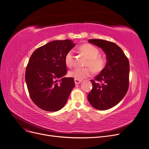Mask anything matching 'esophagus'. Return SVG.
Instances as JSON below:
<instances>
[{
    "instance_id": "34e87169",
    "label": "esophagus",
    "mask_w": 149,
    "mask_h": 149,
    "mask_svg": "<svg viewBox=\"0 0 149 149\" xmlns=\"http://www.w3.org/2000/svg\"><path fill=\"white\" fill-rule=\"evenodd\" d=\"M74 81H75V84H78L81 82L82 81L81 80H78V79H74Z\"/></svg>"
}]
</instances>
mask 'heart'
I'll use <instances>...</instances> for the list:
<instances>
[{"instance_id":"obj_1","label":"heart","mask_w":149,"mask_h":149,"mask_svg":"<svg viewBox=\"0 0 149 149\" xmlns=\"http://www.w3.org/2000/svg\"><path fill=\"white\" fill-rule=\"evenodd\" d=\"M79 51L87 58L84 68H76L70 71L69 75L78 80L90 76L92 71L94 73L101 72L107 65V60L104 56L99 55L100 50L91 44H84L79 48ZM65 62L67 66L71 68L74 65V55L72 50L68 52L65 56Z\"/></svg>"}]
</instances>
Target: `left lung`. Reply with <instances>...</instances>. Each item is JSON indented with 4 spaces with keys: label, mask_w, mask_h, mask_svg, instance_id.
Wrapping results in <instances>:
<instances>
[{
    "label": "left lung",
    "mask_w": 149,
    "mask_h": 149,
    "mask_svg": "<svg viewBox=\"0 0 149 149\" xmlns=\"http://www.w3.org/2000/svg\"><path fill=\"white\" fill-rule=\"evenodd\" d=\"M88 42L101 47L107 60L105 68L90 80L93 87L88 100L96 109L106 110L119 103L128 90L129 61L123 50L113 42L100 39Z\"/></svg>",
    "instance_id": "obj_1"
}]
</instances>
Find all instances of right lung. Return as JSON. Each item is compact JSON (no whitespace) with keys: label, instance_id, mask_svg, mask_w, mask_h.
Masks as SVG:
<instances>
[{"label":"right lung","instance_id":"add662e5","mask_svg":"<svg viewBox=\"0 0 149 149\" xmlns=\"http://www.w3.org/2000/svg\"><path fill=\"white\" fill-rule=\"evenodd\" d=\"M75 44L70 40H55L37 49L25 71V81L30 96L39 108L56 112L65 106L75 86L66 73V53Z\"/></svg>","mask_w":149,"mask_h":149}]
</instances>
